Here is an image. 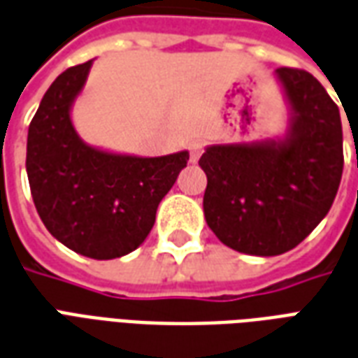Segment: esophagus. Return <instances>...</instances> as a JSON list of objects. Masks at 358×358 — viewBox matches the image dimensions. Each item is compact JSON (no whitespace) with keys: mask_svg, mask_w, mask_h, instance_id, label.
Wrapping results in <instances>:
<instances>
[{"mask_svg":"<svg viewBox=\"0 0 358 358\" xmlns=\"http://www.w3.org/2000/svg\"><path fill=\"white\" fill-rule=\"evenodd\" d=\"M189 150H190V162H192V164H196V162L200 160L202 152H204V147H202L200 143H192Z\"/></svg>","mask_w":358,"mask_h":358,"instance_id":"1","label":"esophagus"}]
</instances>
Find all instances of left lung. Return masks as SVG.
Here are the masks:
<instances>
[{"instance_id": "obj_1", "label": "left lung", "mask_w": 358, "mask_h": 358, "mask_svg": "<svg viewBox=\"0 0 358 358\" xmlns=\"http://www.w3.org/2000/svg\"><path fill=\"white\" fill-rule=\"evenodd\" d=\"M288 106L284 133L208 145L204 217L240 254L271 257L296 248L332 208L343 171L340 110L315 76L278 69Z\"/></svg>"}]
</instances>
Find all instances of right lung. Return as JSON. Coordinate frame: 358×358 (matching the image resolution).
Here are the masks:
<instances>
[{
	"label": "right lung",
	"instance_id": "add662e5",
	"mask_svg": "<svg viewBox=\"0 0 358 358\" xmlns=\"http://www.w3.org/2000/svg\"><path fill=\"white\" fill-rule=\"evenodd\" d=\"M93 61L64 70L28 127L26 173L47 231L93 259L127 255L145 242L162 198L187 168L189 150L137 156L93 147L78 135L72 108Z\"/></svg>",
	"mask_w": 358,
	"mask_h": 358
}]
</instances>
